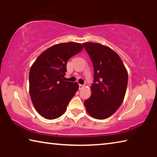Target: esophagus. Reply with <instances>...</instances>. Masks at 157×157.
<instances>
[{"label": "esophagus", "mask_w": 157, "mask_h": 157, "mask_svg": "<svg viewBox=\"0 0 157 157\" xmlns=\"http://www.w3.org/2000/svg\"><path fill=\"white\" fill-rule=\"evenodd\" d=\"M83 88H84V85L79 84V89H83Z\"/></svg>", "instance_id": "esophagus-1"}]
</instances>
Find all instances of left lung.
I'll list each match as a JSON object with an SVG mask.
<instances>
[{
  "mask_svg": "<svg viewBox=\"0 0 157 157\" xmlns=\"http://www.w3.org/2000/svg\"><path fill=\"white\" fill-rule=\"evenodd\" d=\"M83 46L91 58L94 70L91 95L84 101V106L93 118H107L123 102L128 74L121 57L110 48L92 42H86Z\"/></svg>",
  "mask_w": 157,
  "mask_h": 157,
  "instance_id": "obj_1",
  "label": "left lung"
}]
</instances>
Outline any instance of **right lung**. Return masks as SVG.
I'll return each mask as SVG.
<instances>
[{
	"label": "right lung",
	"mask_w": 157,
	"mask_h": 157,
	"mask_svg": "<svg viewBox=\"0 0 157 157\" xmlns=\"http://www.w3.org/2000/svg\"><path fill=\"white\" fill-rule=\"evenodd\" d=\"M83 49L81 44L68 42L45 50L32 65L29 89L33 104L41 116L53 120L63 115L79 89L77 82L64 81L69 58Z\"/></svg>",
	"instance_id": "right-lung-1"
}]
</instances>
